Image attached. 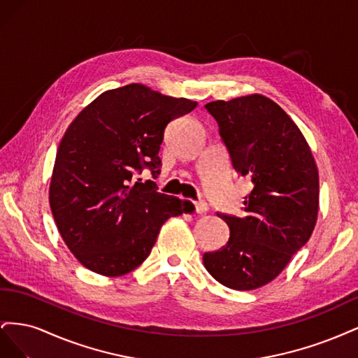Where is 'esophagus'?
Wrapping results in <instances>:
<instances>
[{"label": "esophagus", "instance_id": "1", "mask_svg": "<svg viewBox=\"0 0 358 358\" xmlns=\"http://www.w3.org/2000/svg\"><path fill=\"white\" fill-rule=\"evenodd\" d=\"M209 210V206H208V203L206 201H199V203H196V212L199 213V215H203V213H206Z\"/></svg>", "mask_w": 358, "mask_h": 358}]
</instances>
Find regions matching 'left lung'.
<instances>
[{"mask_svg":"<svg viewBox=\"0 0 358 358\" xmlns=\"http://www.w3.org/2000/svg\"><path fill=\"white\" fill-rule=\"evenodd\" d=\"M206 109L220 125L234 170L254 188L243 218L218 213L230 227L229 242L206 252L203 263L220 284L255 289L282 272L315 229L318 167L296 122L266 95L216 100Z\"/></svg>","mask_w":358,"mask_h":358,"instance_id":"left-lung-1","label":"left lung"}]
</instances>
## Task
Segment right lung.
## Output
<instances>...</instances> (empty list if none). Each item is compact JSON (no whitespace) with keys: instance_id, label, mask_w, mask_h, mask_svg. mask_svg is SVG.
<instances>
[{"instance_id":"add662e5","label":"right lung","mask_w":358,"mask_h":358,"mask_svg":"<svg viewBox=\"0 0 358 358\" xmlns=\"http://www.w3.org/2000/svg\"><path fill=\"white\" fill-rule=\"evenodd\" d=\"M196 106L131 83L104 91L73 119L58 146L49 204L82 266L110 278L129 273L152 251L162 224L191 209L136 178L143 167L159 175L167 124Z\"/></svg>"}]
</instances>
